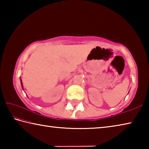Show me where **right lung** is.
<instances>
[{
	"label": "right lung",
	"instance_id": "right-lung-1",
	"mask_svg": "<svg viewBox=\"0 0 149 149\" xmlns=\"http://www.w3.org/2000/svg\"><path fill=\"white\" fill-rule=\"evenodd\" d=\"M20 80H21V85H22V89H23V85H22V79H21V78H20Z\"/></svg>",
	"mask_w": 149,
	"mask_h": 149
}]
</instances>
